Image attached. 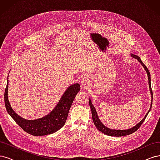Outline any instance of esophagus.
I'll list each match as a JSON object with an SVG mask.
<instances>
[{
    "label": "esophagus",
    "mask_w": 160,
    "mask_h": 160,
    "mask_svg": "<svg viewBox=\"0 0 160 160\" xmlns=\"http://www.w3.org/2000/svg\"><path fill=\"white\" fill-rule=\"evenodd\" d=\"M89 83H90V81H89V79L88 77H84L80 81L81 85L84 87V88H87V87H88V85H89Z\"/></svg>",
    "instance_id": "obj_1"
}]
</instances>
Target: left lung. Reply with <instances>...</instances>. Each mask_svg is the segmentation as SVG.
<instances>
[{
    "instance_id": "1",
    "label": "left lung",
    "mask_w": 160,
    "mask_h": 160,
    "mask_svg": "<svg viewBox=\"0 0 160 160\" xmlns=\"http://www.w3.org/2000/svg\"><path fill=\"white\" fill-rule=\"evenodd\" d=\"M131 56H132L134 59H136L140 63L142 64V65L143 66V68L146 70V71L147 72V75H148V83H149V91L150 93H151V96H152V102H151V105H150V108L149 111H148V113H146V115H145V117L142 119V121L137 123L136 125L133 126L132 128H129L128 129H123V130H120V129H110L108 127H106L105 125L101 122V120L99 119L98 113H97L96 109L95 108L94 106L92 104V102L91 101V99L89 98V106L91 108V114H92V118H93V123L95 125V127L97 128V129H99L100 132H101L102 133H103L104 134L107 135H109V136H115V137H121V136H124V135H128L129 134H132L133 133H134L135 132L139 129V128L141 126L142 124L143 123V122H144V120L146 119L147 115H148L149 112L152 109V101H153V93H152V87H151V77H150V73L149 71L148 70V69L147 68V67L145 65L143 62L142 61L140 57L136 55H133V54H131Z\"/></svg>"
}]
</instances>
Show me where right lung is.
<instances>
[{
	"label": "right lung",
	"mask_w": 160,
	"mask_h": 160,
	"mask_svg": "<svg viewBox=\"0 0 160 160\" xmlns=\"http://www.w3.org/2000/svg\"><path fill=\"white\" fill-rule=\"evenodd\" d=\"M80 85L76 83L67 88L59 102L49 113L41 118L26 119L14 112L8 98V75L4 91V103L8 113L25 132L35 136L49 135L59 130L65 125L69 111L76 95L80 91Z\"/></svg>",
	"instance_id": "right-lung-1"
}]
</instances>
